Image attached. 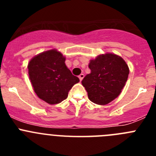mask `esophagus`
<instances>
[{
  "mask_svg": "<svg viewBox=\"0 0 156 156\" xmlns=\"http://www.w3.org/2000/svg\"><path fill=\"white\" fill-rule=\"evenodd\" d=\"M83 77H84V75H83V73H81L80 75L79 76V79H80V80L82 81V80L83 79Z\"/></svg>",
  "mask_w": 156,
  "mask_h": 156,
  "instance_id": "esophagus-1",
  "label": "esophagus"
}]
</instances>
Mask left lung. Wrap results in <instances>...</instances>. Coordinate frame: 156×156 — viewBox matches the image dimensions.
Masks as SVG:
<instances>
[{
  "label": "left lung",
  "instance_id": "left-lung-1",
  "mask_svg": "<svg viewBox=\"0 0 156 156\" xmlns=\"http://www.w3.org/2000/svg\"><path fill=\"white\" fill-rule=\"evenodd\" d=\"M90 73L82 80V85L92 102L105 105L116 98L124 87L129 67L122 57L105 53L90 60Z\"/></svg>",
  "mask_w": 156,
  "mask_h": 156
}]
</instances>
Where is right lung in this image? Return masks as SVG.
Returning <instances> with one entry per match:
<instances>
[{
	"label": "right lung",
	"mask_w": 156,
	"mask_h": 156,
	"mask_svg": "<svg viewBox=\"0 0 156 156\" xmlns=\"http://www.w3.org/2000/svg\"><path fill=\"white\" fill-rule=\"evenodd\" d=\"M66 57L57 49L41 52L28 63L30 80L34 92L49 105L62 102L68 97L78 77L72 74L66 66Z\"/></svg>",
	"instance_id": "right-lung-1"
}]
</instances>
